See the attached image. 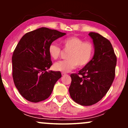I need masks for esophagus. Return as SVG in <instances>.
<instances>
[{"mask_svg": "<svg viewBox=\"0 0 128 128\" xmlns=\"http://www.w3.org/2000/svg\"><path fill=\"white\" fill-rule=\"evenodd\" d=\"M61 74H62V76H65V75H66V74H67L66 73H63V72L61 73Z\"/></svg>", "mask_w": 128, "mask_h": 128, "instance_id": "1", "label": "esophagus"}]
</instances>
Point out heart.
Segmentation results:
<instances>
[{"instance_id": "1", "label": "heart", "mask_w": 128, "mask_h": 128, "mask_svg": "<svg viewBox=\"0 0 128 128\" xmlns=\"http://www.w3.org/2000/svg\"><path fill=\"white\" fill-rule=\"evenodd\" d=\"M64 49L69 50L67 55L68 59L60 61L54 65L56 71L67 73L79 67L88 64L94 53V46L90 42H84L83 39L76 36L66 38L61 41ZM61 49L58 45L51 43L48 48V53L53 60H57L61 55Z\"/></svg>"}]
</instances>
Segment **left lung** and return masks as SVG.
Returning <instances> with one entry per match:
<instances>
[{
  "label": "left lung",
  "mask_w": 128,
  "mask_h": 128,
  "mask_svg": "<svg viewBox=\"0 0 128 128\" xmlns=\"http://www.w3.org/2000/svg\"><path fill=\"white\" fill-rule=\"evenodd\" d=\"M93 40L94 55L88 64L71 74L69 87L70 97L83 106L94 105L104 98L113 82L117 57L112 44L98 33L90 32Z\"/></svg>",
  "instance_id": "8db88e82"
}]
</instances>
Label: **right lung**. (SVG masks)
Wrapping results in <instances>:
<instances>
[{
    "label": "right lung",
    "instance_id": "1",
    "mask_svg": "<svg viewBox=\"0 0 128 128\" xmlns=\"http://www.w3.org/2000/svg\"><path fill=\"white\" fill-rule=\"evenodd\" d=\"M66 33L41 28L24 35L12 54L14 84L24 99L31 102L44 100L50 96L60 72L48 71L52 65L49 45Z\"/></svg>",
    "mask_w": 128,
    "mask_h": 128
}]
</instances>
